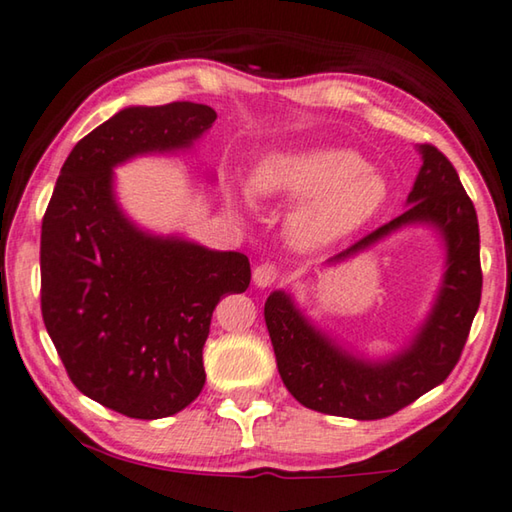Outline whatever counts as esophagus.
Returning a JSON list of instances; mask_svg holds the SVG:
<instances>
[{"label": "esophagus", "mask_w": 512, "mask_h": 512, "mask_svg": "<svg viewBox=\"0 0 512 512\" xmlns=\"http://www.w3.org/2000/svg\"><path fill=\"white\" fill-rule=\"evenodd\" d=\"M278 266L275 264H259L257 269L253 271V282L257 287H271L275 280H278Z\"/></svg>", "instance_id": "1"}]
</instances>
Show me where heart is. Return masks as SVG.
<instances>
[{
  "instance_id": "heart-1",
  "label": "heart",
  "mask_w": 512,
  "mask_h": 512,
  "mask_svg": "<svg viewBox=\"0 0 512 512\" xmlns=\"http://www.w3.org/2000/svg\"><path fill=\"white\" fill-rule=\"evenodd\" d=\"M250 191L264 200H300L289 214V237L300 248H321L380 212L387 180L355 150L310 145L269 154L255 168Z\"/></svg>"
}]
</instances>
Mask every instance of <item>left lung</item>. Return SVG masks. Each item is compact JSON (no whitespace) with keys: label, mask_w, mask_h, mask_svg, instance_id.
Wrapping results in <instances>:
<instances>
[{"label":"left lung","mask_w":512,"mask_h":512,"mask_svg":"<svg viewBox=\"0 0 512 512\" xmlns=\"http://www.w3.org/2000/svg\"><path fill=\"white\" fill-rule=\"evenodd\" d=\"M421 164L408 209L353 243L328 264L346 262L389 234L428 225L444 246V273L433 307L408 344L383 360L364 358L316 328L289 291H273L264 319L285 387L305 408L348 419H383L444 383L460 360L481 303V237L472 200L456 168L433 145H419Z\"/></svg>","instance_id":"left-lung-1"}]
</instances>
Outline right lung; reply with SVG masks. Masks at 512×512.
I'll return each mask as SVG.
<instances>
[{"instance_id": "add662e5", "label": "right lung", "mask_w": 512, "mask_h": 512, "mask_svg": "<svg viewBox=\"0 0 512 512\" xmlns=\"http://www.w3.org/2000/svg\"><path fill=\"white\" fill-rule=\"evenodd\" d=\"M214 120L196 102L118 111L72 148L43 218L40 310L56 353L81 394L132 419L198 399L212 314L248 289L250 262L143 230L118 205L113 168L189 150Z\"/></svg>"}]
</instances>
